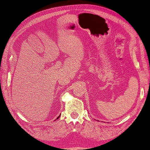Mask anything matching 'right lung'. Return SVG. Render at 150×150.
<instances>
[{
    "mask_svg": "<svg viewBox=\"0 0 150 150\" xmlns=\"http://www.w3.org/2000/svg\"><path fill=\"white\" fill-rule=\"evenodd\" d=\"M60 115H59V116H58V117H57V119H58V118H59V117H60Z\"/></svg>",
    "mask_w": 150,
    "mask_h": 150,
    "instance_id": "right-lung-1",
    "label": "right lung"
}]
</instances>
